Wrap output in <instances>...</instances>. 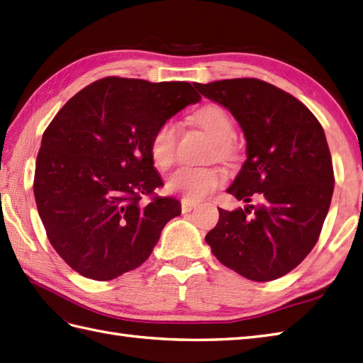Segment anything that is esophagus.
Returning a JSON list of instances; mask_svg holds the SVG:
<instances>
[{
  "label": "esophagus",
  "mask_w": 363,
  "mask_h": 363,
  "mask_svg": "<svg viewBox=\"0 0 363 363\" xmlns=\"http://www.w3.org/2000/svg\"><path fill=\"white\" fill-rule=\"evenodd\" d=\"M195 207H196L195 202L187 201V199H182V201H181V208H182V213H189V212H191V210L195 208Z\"/></svg>",
  "instance_id": "esophagus-1"
}]
</instances>
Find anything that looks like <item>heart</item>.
<instances>
[{"label": "heart", "mask_w": 363, "mask_h": 363, "mask_svg": "<svg viewBox=\"0 0 363 363\" xmlns=\"http://www.w3.org/2000/svg\"><path fill=\"white\" fill-rule=\"evenodd\" d=\"M193 121L213 139V153L227 157L233 153L230 139L235 126L232 117L224 108L218 105H206L193 116ZM178 123L168 119L159 123L150 138V155L156 167H172L174 162ZM227 181V172L220 167H182L167 179V190L178 193L184 199L196 202L208 196Z\"/></svg>", "instance_id": "1"}]
</instances>
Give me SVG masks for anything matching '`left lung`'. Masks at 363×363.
I'll return each mask as SVG.
<instances>
[{"instance_id":"left-lung-1","label":"left lung","mask_w":363,"mask_h":363,"mask_svg":"<svg viewBox=\"0 0 363 363\" xmlns=\"http://www.w3.org/2000/svg\"><path fill=\"white\" fill-rule=\"evenodd\" d=\"M195 86L229 109L247 142L246 162L227 189L247 206L220 208L206 242L224 266L249 280L280 278L313 250L330 210L334 172L325 131L300 100L267 82Z\"/></svg>"}]
</instances>
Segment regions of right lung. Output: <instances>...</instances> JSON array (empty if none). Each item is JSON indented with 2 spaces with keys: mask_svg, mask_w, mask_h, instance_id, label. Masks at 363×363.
<instances>
[{
  "mask_svg": "<svg viewBox=\"0 0 363 363\" xmlns=\"http://www.w3.org/2000/svg\"><path fill=\"white\" fill-rule=\"evenodd\" d=\"M199 100L187 82L105 77L67 100L49 123L33 195L50 244L75 272L108 281L133 271L181 215L174 198L140 202L162 185L150 138Z\"/></svg>",
  "mask_w": 363,
  "mask_h": 363,
  "instance_id": "obj_1",
  "label": "right lung"
}]
</instances>
